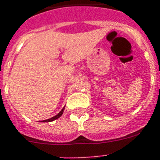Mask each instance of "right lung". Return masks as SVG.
<instances>
[{
	"instance_id": "right-lung-1",
	"label": "right lung",
	"mask_w": 160,
	"mask_h": 160,
	"mask_svg": "<svg viewBox=\"0 0 160 160\" xmlns=\"http://www.w3.org/2000/svg\"><path fill=\"white\" fill-rule=\"evenodd\" d=\"M64 109H65V108H63V109H61V111H60L58 114H56L55 116L52 117V118H51V119H46V120H43V122H51V121H53V120H55V119H57L58 118H60V117L62 115L63 112H64Z\"/></svg>"
}]
</instances>
